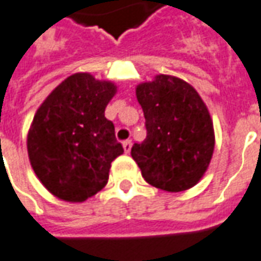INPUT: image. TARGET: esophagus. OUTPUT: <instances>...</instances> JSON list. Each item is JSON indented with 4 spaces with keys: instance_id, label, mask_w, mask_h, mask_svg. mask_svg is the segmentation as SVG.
I'll return each instance as SVG.
<instances>
[{
    "instance_id": "obj_1",
    "label": "esophagus",
    "mask_w": 261,
    "mask_h": 261,
    "mask_svg": "<svg viewBox=\"0 0 261 261\" xmlns=\"http://www.w3.org/2000/svg\"><path fill=\"white\" fill-rule=\"evenodd\" d=\"M122 145H123L125 152H126V153H129V152H130V148H132V141H130V139H126V141H123V143H122Z\"/></svg>"
}]
</instances>
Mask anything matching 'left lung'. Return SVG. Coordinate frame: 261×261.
<instances>
[{"instance_id": "obj_1", "label": "left lung", "mask_w": 261, "mask_h": 261, "mask_svg": "<svg viewBox=\"0 0 261 261\" xmlns=\"http://www.w3.org/2000/svg\"><path fill=\"white\" fill-rule=\"evenodd\" d=\"M146 139L130 150L143 179L166 192L195 186L209 166L215 132L209 111L195 88L182 79L158 75L136 88Z\"/></svg>"}]
</instances>
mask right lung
Segmentation results:
<instances>
[{
	"label": "right lung",
	"mask_w": 261,
	"mask_h": 261,
	"mask_svg": "<svg viewBox=\"0 0 261 261\" xmlns=\"http://www.w3.org/2000/svg\"><path fill=\"white\" fill-rule=\"evenodd\" d=\"M116 93L108 81L75 73L59 84L34 116L27 148L45 188L66 202H84L105 188L123 153L105 108Z\"/></svg>",
	"instance_id": "add662e5"
}]
</instances>
